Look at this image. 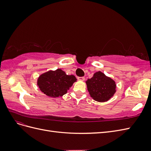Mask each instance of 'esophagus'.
Listing matches in <instances>:
<instances>
[{"mask_svg": "<svg viewBox=\"0 0 151 151\" xmlns=\"http://www.w3.org/2000/svg\"><path fill=\"white\" fill-rule=\"evenodd\" d=\"M77 79L81 81H84L85 80V78L84 77H77Z\"/></svg>", "mask_w": 151, "mask_h": 151, "instance_id": "obj_1", "label": "esophagus"}]
</instances>
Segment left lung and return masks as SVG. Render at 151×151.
I'll return each mask as SVG.
<instances>
[{
	"label": "left lung",
	"mask_w": 151,
	"mask_h": 151,
	"mask_svg": "<svg viewBox=\"0 0 151 151\" xmlns=\"http://www.w3.org/2000/svg\"><path fill=\"white\" fill-rule=\"evenodd\" d=\"M91 98L98 102H105L116 92V83L101 72H97L86 82Z\"/></svg>",
	"instance_id": "obj_1"
}]
</instances>
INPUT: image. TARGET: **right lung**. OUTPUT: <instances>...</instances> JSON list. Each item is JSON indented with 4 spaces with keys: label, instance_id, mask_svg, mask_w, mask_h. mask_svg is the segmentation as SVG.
I'll return each instance as SVG.
<instances>
[{
    "label": "right lung",
    "instance_id": "obj_1",
    "mask_svg": "<svg viewBox=\"0 0 151 151\" xmlns=\"http://www.w3.org/2000/svg\"><path fill=\"white\" fill-rule=\"evenodd\" d=\"M77 81L73 75H67L64 71L58 68L50 70L41 75L38 79L37 85L40 91L50 97L62 96Z\"/></svg>",
    "mask_w": 151,
    "mask_h": 151
}]
</instances>
